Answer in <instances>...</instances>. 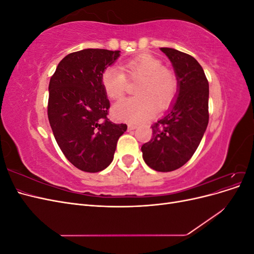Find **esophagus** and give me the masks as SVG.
I'll return each mask as SVG.
<instances>
[{
  "mask_svg": "<svg viewBox=\"0 0 254 254\" xmlns=\"http://www.w3.org/2000/svg\"><path fill=\"white\" fill-rule=\"evenodd\" d=\"M136 129L135 125H128V130H134Z\"/></svg>",
  "mask_w": 254,
  "mask_h": 254,
  "instance_id": "obj_1",
  "label": "esophagus"
}]
</instances>
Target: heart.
Masks as SVG:
<instances>
[{
  "mask_svg": "<svg viewBox=\"0 0 254 254\" xmlns=\"http://www.w3.org/2000/svg\"><path fill=\"white\" fill-rule=\"evenodd\" d=\"M130 78H141L136 96L121 99L113 106L112 114L118 121L139 124L151 119L160 109L170 106L177 94L178 82L175 74L163 67L162 61L150 54H141L122 66ZM119 67H108L102 74V86L112 99L123 96L127 86L126 75Z\"/></svg>",
  "mask_w": 254,
  "mask_h": 254,
  "instance_id": "b5f03b06",
  "label": "heart"
}]
</instances>
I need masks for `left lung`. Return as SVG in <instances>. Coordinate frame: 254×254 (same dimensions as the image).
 Here are the masks:
<instances>
[{
    "label": "left lung",
    "mask_w": 254,
    "mask_h": 254,
    "mask_svg": "<svg viewBox=\"0 0 254 254\" xmlns=\"http://www.w3.org/2000/svg\"><path fill=\"white\" fill-rule=\"evenodd\" d=\"M174 67L178 89L170 109L152 128L142 146L145 163L157 172L186 164L201 142L209 123V82L198 61L188 54L161 48Z\"/></svg>",
    "instance_id": "left-lung-1"
}]
</instances>
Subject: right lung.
Returning a JSON list of instances; mask_svg holds the SVG:
<instances>
[{
	"label": "right lung",
	"mask_w": 254,
	"mask_h": 254,
	"mask_svg": "<svg viewBox=\"0 0 254 254\" xmlns=\"http://www.w3.org/2000/svg\"><path fill=\"white\" fill-rule=\"evenodd\" d=\"M120 51L86 49L60 61L49 84L48 115L54 136L65 158L78 170L97 173L112 162L126 124L107 119L110 102L102 74Z\"/></svg>",
	"instance_id": "add662e5"
}]
</instances>
